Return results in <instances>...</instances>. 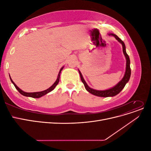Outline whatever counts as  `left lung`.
<instances>
[{
	"label": "left lung",
	"instance_id": "1",
	"mask_svg": "<svg viewBox=\"0 0 151 151\" xmlns=\"http://www.w3.org/2000/svg\"><path fill=\"white\" fill-rule=\"evenodd\" d=\"M109 35H112L113 36H115V38L122 45L123 47V53H124L125 56L126 57L127 59V64H126V71H125V74L123 78L122 79V80L119 82V83H118V84H116L115 87H113V88H111L108 90H105V91H98V90H95L93 89L90 88L88 86V84H86V83L85 82V81L84 80L83 76H82L81 73L79 72L80 74V76H81V79L83 83L84 84L85 88L86 89V90L89 92L90 93L93 94L95 96H100V97H109V96H114L116 94H118L119 93L120 91L124 88V87L125 86V84L128 83V81H129L130 77V75H131V69H130V58L129 55H128L126 50H125V43H123V41L118 37V36H116L115 34H109Z\"/></svg>",
	"mask_w": 151,
	"mask_h": 151
}]
</instances>
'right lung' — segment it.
<instances>
[{"label": "right lung", "mask_w": 151, "mask_h": 151, "mask_svg": "<svg viewBox=\"0 0 151 151\" xmlns=\"http://www.w3.org/2000/svg\"><path fill=\"white\" fill-rule=\"evenodd\" d=\"M63 67H62V68H61V69H60V72H59V74H58V77H57V81H55V83H54L51 87H50V88H49L48 89H46V90H45V91H41V92H36V93H26V92H24L23 91H22L21 89H19V88H18V87L15 84V83H14V82L12 81V80L11 79V77H10V79H11V82L13 83V84L14 85V86H15V88H16V89H17L18 91H19V93H21L22 95L24 96L31 97V98H40V97L43 96L45 95L46 94L50 93V91H52V90H53V89H54L55 88L56 86H57V85L58 84V83L59 79H60V72H61L62 70L63 69Z\"/></svg>", "instance_id": "add662e5"}]
</instances>
